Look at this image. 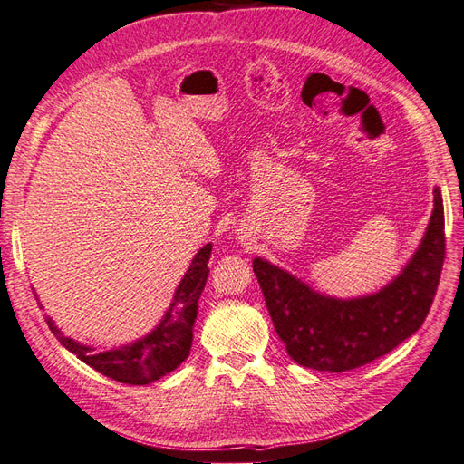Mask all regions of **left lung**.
<instances>
[{"label":"left lung","instance_id":"obj_1","mask_svg":"<svg viewBox=\"0 0 464 464\" xmlns=\"http://www.w3.org/2000/svg\"><path fill=\"white\" fill-rule=\"evenodd\" d=\"M443 261V199L435 188L422 244L395 276L382 283L341 292L321 286L305 271L283 269L261 257L254 271L290 353L305 366L336 372L382 358L420 325Z\"/></svg>","mask_w":464,"mask_h":464}]
</instances>
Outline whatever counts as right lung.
I'll list each match as a JSON object with an SVG mask.
<instances>
[{
  "instance_id": "right-lung-1",
  "label": "right lung",
  "mask_w": 464,
  "mask_h": 464,
  "mask_svg": "<svg viewBox=\"0 0 464 464\" xmlns=\"http://www.w3.org/2000/svg\"><path fill=\"white\" fill-rule=\"evenodd\" d=\"M210 254V244L199 249L188 275L176 280L157 310L133 325L92 331L69 325L53 314L52 325L63 344L96 372L128 383L157 382L170 375L189 353Z\"/></svg>"
}]
</instances>
